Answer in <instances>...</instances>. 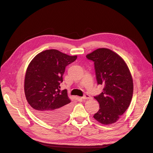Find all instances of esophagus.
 <instances>
[{"mask_svg": "<svg viewBox=\"0 0 153 153\" xmlns=\"http://www.w3.org/2000/svg\"><path fill=\"white\" fill-rule=\"evenodd\" d=\"M81 99H83V100L90 99H91V96H90V95H89L88 94H86V95H85L84 96H83V97H81Z\"/></svg>", "mask_w": 153, "mask_h": 153, "instance_id": "obj_1", "label": "esophagus"}]
</instances>
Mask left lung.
<instances>
[{"label":"left lung","mask_w":153,"mask_h":153,"mask_svg":"<svg viewBox=\"0 0 153 153\" xmlns=\"http://www.w3.org/2000/svg\"><path fill=\"white\" fill-rule=\"evenodd\" d=\"M86 58L94 62L97 84L104 86L103 91L94 97L100 109L94 118L103 125L113 124L131 101L133 82L130 69L121 56L108 48H99Z\"/></svg>","instance_id":"left-lung-1"}]
</instances>
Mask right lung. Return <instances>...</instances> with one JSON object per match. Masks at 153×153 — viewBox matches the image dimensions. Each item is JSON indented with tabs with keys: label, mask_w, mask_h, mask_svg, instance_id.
<instances>
[{
	"label": "right lung",
	"mask_w": 153,
	"mask_h": 153,
	"mask_svg": "<svg viewBox=\"0 0 153 153\" xmlns=\"http://www.w3.org/2000/svg\"><path fill=\"white\" fill-rule=\"evenodd\" d=\"M77 58L48 50L38 53L29 64L24 82L26 99L45 122L57 124L68 117L71 99L66 89L60 90V84L66 66Z\"/></svg>",
	"instance_id": "1"
}]
</instances>
